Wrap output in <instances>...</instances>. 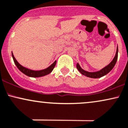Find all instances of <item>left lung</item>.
<instances>
[{"label": "left lung", "instance_id": "obj_1", "mask_svg": "<svg viewBox=\"0 0 128 128\" xmlns=\"http://www.w3.org/2000/svg\"><path fill=\"white\" fill-rule=\"evenodd\" d=\"M117 58H118V47H117V51H116V56H115L112 61L108 65L106 66V67H104V68H103L102 70H101L100 71L97 72H90L85 71L81 68V67L78 64H77V70L81 72L82 74L86 76V77L94 78H100V77H103V76H105L106 74H107L108 73L110 72L111 71L112 69L114 68L115 64H116V62H117Z\"/></svg>", "mask_w": 128, "mask_h": 128}]
</instances>
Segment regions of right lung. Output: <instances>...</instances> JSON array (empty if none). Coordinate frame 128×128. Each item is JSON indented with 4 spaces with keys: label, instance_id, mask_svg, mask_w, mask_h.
<instances>
[{
    "label": "right lung",
    "instance_id": "add662e5",
    "mask_svg": "<svg viewBox=\"0 0 128 128\" xmlns=\"http://www.w3.org/2000/svg\"><path fill=\"white\" fill-rule=\"evenodd\" d=\"M12 56L14 62V64H16V66L18 67V70H19L22 72L24 73V74H25V75L31 77H42V76H46L47 75V74H50L51 72H52L53 69H54V67H55L56 64V61H55L51 66H50L48 68H46L45 70H40V71H34V70H30V69L25 68V67H24L23 66H22L20 64H18V62L17 61L16 59L15 58V57H14L12 52Z\"/></svg>",
    "mask_w": 128,
    "mask_h": 128
}]
</instances>
